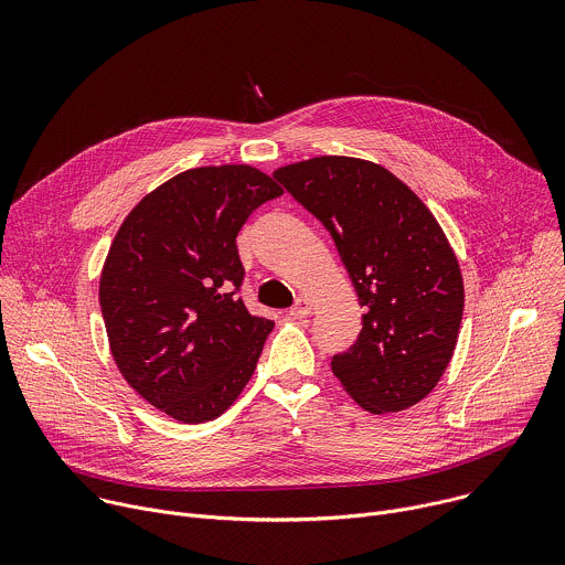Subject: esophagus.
I'll return each instance as SVG.
<instances>
[{"mask_svg":"<svg viewBox=\"0 0 565 565\" xmlns=\"http://www.w3.org/2000/svg\"><path fill=\"white\" fill-rule=\"evenodd\" d=\"M288 315H290L292 319H303V317H308V315H310V301H308L306 297H299V299L295 301V306H290Z\"/></svg>","mask_w":565,"mask_h":565,"instance_id":"1","label":"esophagus"}]
</instances>
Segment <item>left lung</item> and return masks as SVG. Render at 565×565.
<instances>
[{
    "mask_svg": "<svg viewBox=\"0 0 565 565\" xmlns=\"http://www.w3.org/2000/svg\"><path fill=\"white\" fill-rule=\"evenodd\" d=\"M335 241L353 281L362 331L333 355L342 386L371 414L402 412L443 377L462 319L456 255L427 205L388 170L319 156L273 174Z\"/></svg>",
    "mask_w": 565,
    "mask_h": 565,
    "instance_id": "left-lung-1",
    "label": "left lung"
}]
</instances>
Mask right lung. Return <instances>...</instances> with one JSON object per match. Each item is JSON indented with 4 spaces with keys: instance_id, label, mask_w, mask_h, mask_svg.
Wrapping results in <instances>:
<instances>
[{
    "instance_id": "1",
    "label": "right lung",
    "mask_w": 565,
    "mask_h": 565,
    "mask_svg": "<svg viewBox=\"0 0 565 565\" xmlns=\"http://www.w3.org/2000/svg\"><path fill=\"white\" fill-rule=\"evenodd\" d=\"M279 185L248 166L188 170L147 194L120 225L100 308L125 380L163 414L218 418L255 373L275 321L241 301L236 234Z\"/></svg>"
}]
</instances>
